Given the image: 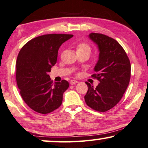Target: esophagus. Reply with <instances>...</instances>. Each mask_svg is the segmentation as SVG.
<instances>
[{
    "instance_id": "1",
    "label": "esophagus",
    "mask_w": 148,
    "mask_h": 148,
    "mask_svg": "<svg viewBox=\"0 0 148 148\" xmlns=\"http://www.w3.org/2000/svg\"><path fill=\"white\" fill-rule=\"evenodd\" d=\"M78 83H79V82L77 81H75V80H71V81H70V84H71V85H75V84Z\"/></svg>"
}]
</instances>
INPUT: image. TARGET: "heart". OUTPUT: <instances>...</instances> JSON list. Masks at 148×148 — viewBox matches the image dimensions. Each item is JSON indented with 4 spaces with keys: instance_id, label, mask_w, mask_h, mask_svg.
Instances as JSON below:
<instances>
[{
    "instance_id": "b5f03b06",
    "label": "heart",
    "mask_w": 148,
    "mask_h": 148,
    "mask_svg": "<svg viewBox=\"0 0 148 148\" xmlns=\"http://www.w3.org/2000/svg\"><path fill=\"white\" fill-rule=\"evenodd\" d=\"M78 50H87L90 51V47L87 44L81 43V44H79L78 46H77V51Z\"/></svg>"
}]
</instances>
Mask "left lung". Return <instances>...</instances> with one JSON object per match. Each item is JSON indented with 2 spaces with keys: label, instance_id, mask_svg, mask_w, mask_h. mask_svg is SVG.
I'll use <instances>...</instances> for the list:
<instances>
[{
  "label": "left lung",
  "instance_id": "8db88e82",
  "mask_svg": "<svg viewBox=\"0 0 148 148\" xmlns=\"http://www.w3.org/2000/svg\"><path fill=\"white\" fill-rule=\"evenodd\" d=\"M88 37L97 45L99 60L92 77L100 83L93 87L86 82L88 90L85 96L86 104L99 112H106L119 103L126 91L130 79L131 65L126 52L116 40L97 33Z\"/></svg>",
  "mask_w": 148,
  "mask_h": 148
}]
</instances>
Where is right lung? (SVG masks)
<instances>
[{
    "label": "right lung",
    "mask_w": 148,
    "mask_h": 148,
    "mask_svg": "<svg viewBox=\"0 0 148 148\" xmlns=\"http://www.w3.org/2000/svg\"><path fill=\"white\" fill-rule=\"evenodd\" d=\"M72 34H46L27 42L18 56L16 79L20 93L29 108L41 114L53 112L61 106L69 83L53 84L49 73L56 64L61 44Z\"/></svg>",
    "instance_id": "obj_1"
}]
</instances>
